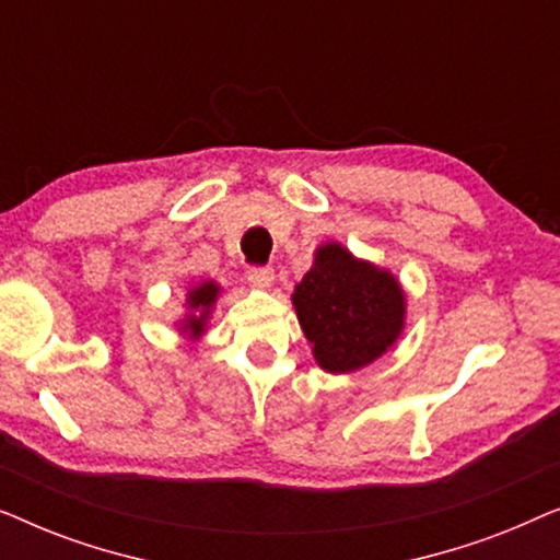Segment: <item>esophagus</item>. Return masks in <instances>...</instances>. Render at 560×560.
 I'll list each match as a JSON object with an SVG mask.
<instances>
[{"instance_id": "obj_1", "label": "esophagus", "mask_w": 560, "mask_h": 560, "mask_svg": "<svg viewBox=\"0 0 560 560\" xmlns=\"http://www.w3.org/2000/svg\"><path fill=\"white\" fill-rule=\"evenodd\" d=\"M247 280L255 288H270L272 280H275V270H272V267H267V265H252L247 270Z\"/></svg>"}]
</instances>
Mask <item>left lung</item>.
<instances>
[{
  "label": "left lung",
  "mask_w": 560,
  "mask_h": 560,
  "mask_svg": "<svg viewBox=\"0 0 560 560\" xmlns=\"http://www.w3.org/2000/svg\"><path fill=\"white\" fill-rule=\"evenodd\" d=\"M293 303L316 362L328 372L374 362L402 328L405 298L393 275L357 262L339 244L318 249L316 265L295 285Z\"/></svg>",
  "instance_id": "obj_1"
}]
</instances>
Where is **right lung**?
Wrapping results in <instances>:
<instances>
[{
	"label": "right lung",
	"instance_id": "right-lung-1",
	"mask_svg": "<svg viewBox=\"0 0 560 560\" xmlns=\"http://www.w3.org/2000/svg\"><path fill=\"white\" fill-rule=\"evenodd\" d=\"M217 293H219V288L213 285V282H203V285L190 290L188 305L196 311L186 324V331H190V336H198L203 331V318H206V313H209L211 303L217 301Z\"/></svg>",
	"mask_w": 560,
	"mask_h": 560
}]
</instances>
